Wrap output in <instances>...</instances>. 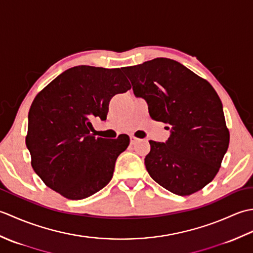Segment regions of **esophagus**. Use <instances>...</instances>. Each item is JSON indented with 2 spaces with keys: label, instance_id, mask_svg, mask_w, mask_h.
<instances>
[{
  "label": "esophagus",
  "instance_id": "obj_1",
  "mask_svg": "<svg viewBox=\"0 0 253 253\" xmlns=\"http://www.w3.org/2000/svg\"><path fill=\"white\" fill-rule=\"evenodd\" d=\"M138 141H139L138 138L133 137V136H130V143H131V144H135V143H137Z\"/></svg>",
  "mask_w": 253,
  "mask_h": 253
}]
</instances>
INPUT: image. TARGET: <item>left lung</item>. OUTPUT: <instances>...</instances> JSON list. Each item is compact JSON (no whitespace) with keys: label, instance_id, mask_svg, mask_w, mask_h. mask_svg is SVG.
<instances>
[{"label":"left lung","instance_id":"left-lung-1","mask_svg":"<svg viewBox=\"0 0 253 253\" xmlns=\"http://www.w3.org/2000/svg\"><path fill=\"white\" fill-rule=\"evenodd\" d=\"M133 93L148 102L152 120L171 126L165 143L150 140L144 159L165 189L189 196L211 182L229 144L222 101L206 79L170 58L123 67Z\"/></svg>","mask_w":253,"mask_h":253}]
</instances>
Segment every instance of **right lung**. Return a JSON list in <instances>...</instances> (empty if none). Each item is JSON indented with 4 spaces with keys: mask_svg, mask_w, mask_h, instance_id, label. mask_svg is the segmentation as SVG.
Instances as JSON below:
<instances>
[{
    "mask_svg": "<svg viewBox=\"0 0 253 253\" xmlns=\"http://www.w3.org/2000/svg\"><path fill=\"white\" fill-rule=\"evenodd\" d=\"M131 85L121 68H69L37 94L28 114L26 146L31 166L52 190L82 200L104 188L129 137L95 138L91 120H106L110 100Z\"/></svg>",
    "mask_w": 253,
    "mask_h": 253,
    "instance_id": "1",
    "label": "right lung"
}]
</instances>
